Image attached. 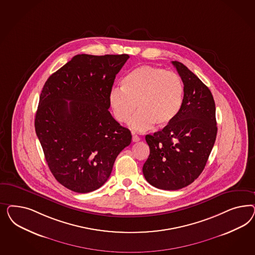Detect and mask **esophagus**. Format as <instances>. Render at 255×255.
<instances>
[{"label":"esophagus","instance_id":"1","mask_svg":"<svg viewBox=\"0 0 255 255\" xmlns=\"http://www.w3.org/2000/svg\"><path fill=\"white\" fill-rule=\"evenodd\" d=\"M131 140H132V142H138L140 138H139V136H137L136 134H134V133H132V137H131Z\"/></svg>","mask_w":255,"mask_h":255}]
</instances>
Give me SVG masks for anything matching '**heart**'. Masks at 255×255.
I'll return each instance as SVG.
<instances>
[{"label": "heart", "instance_id": "1", "mask_svg": "<svg viewBox=\"0 0 255 255\" xmlns=\"http://www.w3.org/2000/svg\"><path fill=\"white\" fill-rule=\"evenodd\" d=\"M121 88H113L108 101L118 123L125 124L133 112L130 127L139 131L153 125L162 128L178 116L184 101V84L177 73L151 65H142L131 71L122 81Z\"/></svg>", "mask_w": 255, "mask_h": 255}]
</instances>
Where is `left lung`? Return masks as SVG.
<instances>
[{
  "instance_id": "1",
  "label": "left lung",
  "mask_w": 255,
  "mask_h": 255,
  "mask_svg": "<svg viewBox=\"0 0 255 255\" xmlns=\"http://www.w3.org/2000/svg\"><path fill=\"white\" fill-rule=\"evenodd\" d=\"M184 84L182 108L176 119L146 141L150 149L143 174L150 185L175 191L193 183L208 162L217 135L212 93L181 62H172Z\"/></svg>"
}]
</instances>
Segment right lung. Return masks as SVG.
I'll list each match as a JSON object with an SVG mask.
<instances>
[{
    "label": "right lung",
    "instance_id": "add662e5",
    "mask_svg": "<svg viewBox=\"0 0 255 255\" xmlns=\"http://www.w3.org/2000/svg\"><path fill=\"white\" fill-rule=\"evenodd\" d=\"M128 59L77 55L43 87L36 135L54 178L73 192L90 193L104 185L117 156L131 143V131L108 111V95Z\"/></svg>",
    "mask_w": 255,
    "mask_h": 255
}]
</instances>
